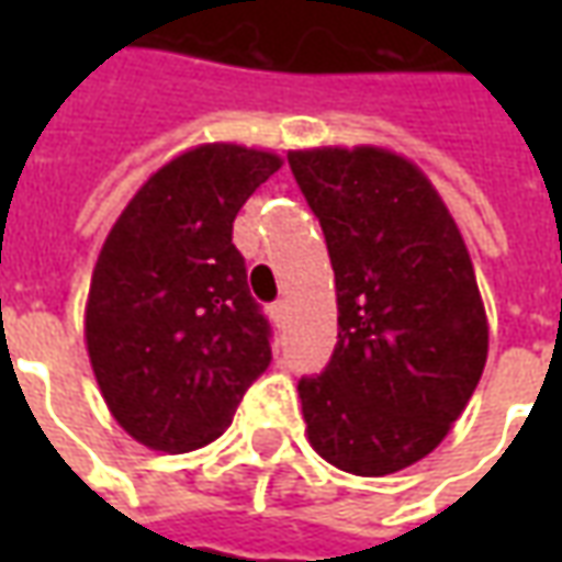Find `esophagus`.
Wrapping results in <instances>:
<instances>
[{
  "instance_id": "esophagus-1",
  "label": "esophagus",
  "mask_w": 562,
  "mask_h": 562,
  "mask_svg": "<svg viewBox=\"0 0 562 562\" xmlns=\"http://www.w3.org/2000/svg\"><path fill=\"white\" fill-rule=\"evenodd\" d=\"M285 316H289V304H285V301H273V304H270V318H273L277 325H282Z\"/></svg>"
}]
</instances>
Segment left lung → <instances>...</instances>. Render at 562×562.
<instances>
[{
	"instance_id": "obj_1",
	"label": "left lung",
	"mask_w": 562,
	"mask_h": 562,
	"mask_svg": "<svg viewBox=\"0 0 562 562\" xmlns=\"http://www.w3.org/2000/svg\"><path fill=\"white\" fill-rule=\"evenodd\" d=\"M337 285V346L297 382L306 434L355 475L430 454L487 358V322L451 213L415 165L376 147L289 153Z\"/></svg>"
}]
</instances>
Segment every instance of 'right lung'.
<instances>
[{
  "instance_id": "obj_1",
  "label": "right lung",
  "mask_w": 562,
  "mask_h": 562,
  "mask_svg": "<svg viewBox=\"0 0 562 562\" xmlns=\"http://www.w3.org/2000/svg\"><path fill=\"white\" fill-rule=\"evenodd\" d=\"M277 168L261 149H189L140 186L104 240L87 349L108 409L156 451L213 442L270 367L273 330L232 232Z\"/></svg>"
}]
</instances>
